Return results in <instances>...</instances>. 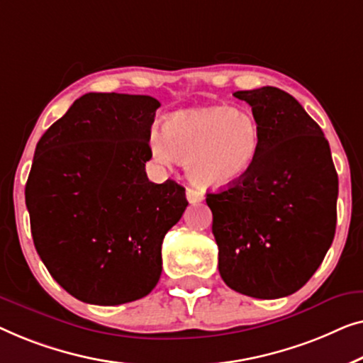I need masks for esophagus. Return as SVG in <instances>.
<instances>
[{"label": "esophagus", "mask_w": 363, "mask_h": 363, "mask_svg": "<svg viewBox=\"0 0 363 363\" xmlns=\"http://www.w3.org/2000/svg\"><path fill=\"white\" fill-rule=\"evenodd\" d=\"M186 196H187V201L191 203H197V202L203 201V194L196 191V189H192V187L186 189Z\"/></svg>", "instance_id": "obj_1"}]
</instances>
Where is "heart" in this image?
<instances>
[{"mask_svg": "<svg viewBox=\"0 0 363 363\" xmlns=\"http://www.w3.org/2000/svg\"><path fill=\"white\" fill-rule=\"evenodd\" d=\"M155 161L186 162L189 179L206 189L230 187L252 171L259 151V128L243 108L208 106L177 111L164 123V135L152 133Z\"/></svg>", "mask_w": 363, "mask_h": 363, "instance_id": "b5f03b06", "label": "heart"}]
</instances>
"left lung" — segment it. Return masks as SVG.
I'll return each instance as SVG.
<instances>
[{"label":"left lung","instance_id":"left-lung-1","mask_svg":"<svg viewBox=\"0 0 363 363\" xmlns=\"http://www.w3.org/2000/svg\"><path fill=\"white\" fill-rule=\"evenodd\" d=\"M259 128L252 171L207 194L218 272L228 288L258 299L296 293L333 245L339 179L323 130L277 86L235 91Z\"/></svg>","mask_w":363,"mask_h":363}]
</instances>
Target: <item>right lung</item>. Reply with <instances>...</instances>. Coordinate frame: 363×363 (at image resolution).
<instances>
[{"instance_id":"right-lung-1","label":"right lung","mask_w":363,"mask_h":363,"mask_svg":"<svg viewBox=\"0 0 363 363\" xmlns=\"http://www.w3.org/2000/svg\"><path fill=\"white\" fill-rule=\"evenodd\" d=\"M160 106L147 95L85 94L35 146L26 182L34 247L84 303H131L160 281L162 240L189 203L177 182L146 176Z\"/></svg>"}]
</instances>
